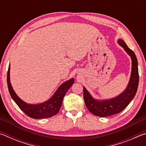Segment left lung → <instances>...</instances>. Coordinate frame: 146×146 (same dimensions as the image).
I'll use <instances>...</instances> for the list:
<instances>
[{"label":"left lung","instance_id":"1","mask_svg":"<svg viewBox=\"0 0 146 146\" xmlns=\"http://www.w3.org/2000/svg\"><path fill=\"white\" fill-rule=\"evenodd\" d=\"M117 42L122 47L131 59L132 67L131 76L125 90L117 97L110 99L98 100L94 98L90 92L83 87L84 99L86 107L92 114L98 117H108L122 111L133 99L138 89L139 75L137 56L122 39H118Z\"/></svg>","mask_w":146,"mask_h":146}]
</instances>
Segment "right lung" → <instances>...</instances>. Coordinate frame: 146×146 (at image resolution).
Listing matches in <instances>:
<instances>
[{
  "mask_svg": "<svg viewBox=\"0 0 146 146\" xmlns=\"http://www.w3.org/2000/svg\"><path fill=\"white\" fill-rule=\"evenodd\" d=\"M74 82L73 78H70L62 84L49 99L42 103L31 104L21 99L15 92L10 82V65L9 66L7 75V83L11 98L25 114L35 119L49 118L57 114L61 108L64 96Z\"/></svg>",
  "mask_w": 146,
  "mask_h": 146,
  "instance_id": "obj_1",
  "label": "right lung"
}]
</instances>
